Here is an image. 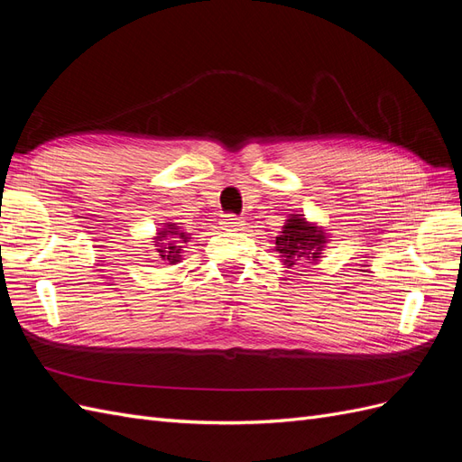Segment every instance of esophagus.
<instances>
[{
	"instance_id": "esophagus-1",
	"label": "esophagus",
	"mask_w": 462,
	"mask_h": 462,
	"mask_svg": "<svg viewBox=\"0 0 462 462\" xmlns=\"http://www.w3.org/2000/svg\"><path fill=\"white\" fill-rule=\"evenodd\" d=\"M219 223H221V227L227 229V231H241V229H245V221L239 216H235V214L221 216Z\"/></svg>"
}]
</instances>
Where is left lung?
Segmentation results:
<instances>
[{
    "label": "left lung",
    "mask_w": 462,
    "mask_h": 462,
    "mask_svg": "<svg viewBox=\"0 0 462 462\" xmlns=\"http://www.w3.org/2000/svg\"><path fill=\"white\" fill-rule=\"evenodd\" d=\"M326 243L328 236L324 229L299 214H291L282 235L275 236V253H279L287 268H292L302 260H309V263L318 262Z\"/></svg>",
    "instance_id": "1"
}]
</instances>
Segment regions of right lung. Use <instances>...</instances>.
Segmentation results:
<instances>
[{"mask_svg": "<svg viewBox=\"0 0 462 462\" xmlns=\"http://www.w3.org/2000/svg\"><path fill=\"white\" fill-rule=\"evenodd\" d=\"M165 229L158 231L156 236V253L158 258H162L163 262L170 263H177L183 258H180V253H183V245L189 243L190 236L187 233H180V229L177 227V223H165Z\"/></svg>", "mask_w": 462, "mask_h": 462, "instance_id": "add662e5", "label": "right lung"}]
</instances>
